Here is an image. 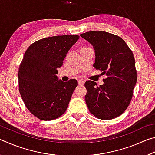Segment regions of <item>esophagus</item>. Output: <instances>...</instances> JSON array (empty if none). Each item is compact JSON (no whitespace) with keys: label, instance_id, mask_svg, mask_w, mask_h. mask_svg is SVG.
I'll list each match as a JSON object with an SVG mask.
<instances>
[{"label":"esophagus","instance_id":"esophagus-1","mask_svg":"<svg viewBox=\"0 0 155 155\" xmlns=\"http://www.w3.org/2000/svg\"><path fill=\"white\" fill-rule=\"evenodd\" d=\"M78 83L80 85H83L84 83H85V81L83 80V79H78Z\"/></svg>","mask_w":155,"mask_h":155}]
</instances>
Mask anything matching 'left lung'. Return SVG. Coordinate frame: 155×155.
<instances>
[{
  "instance_id": "obj_1",
  "label": "left lung",
  "mask_w": 155,
  "mask_h": 155,
  "mask_svg": "<svg viewBox=\"0 0 155 155\" xmlns=\"http://www.w3.org/2000/svg\"><path fill=\"white\" fill-rule=\"evenodd\" d=\"M81 37L94 47V67L107 76L102 85L92 81L85 82L89 111L101 120L115 118L129 105L137 82L133 52L120 37L105 31H89Z\"/></svg>"
}]
</instances>
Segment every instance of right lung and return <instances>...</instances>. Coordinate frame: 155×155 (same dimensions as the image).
<instances>
[{
    "label": "right lung",
    "mask_w": 155,
    "mask_h": 155,
    "mask_svg": "<svg viewBox=\"0 0 155 155\" xmlns=\"http://www.w3.org/2000/svg\"><path fill=\"white\" fill-rule=\"evenodd\" d=\"M78 35H57L41 39L25 52L18 70L19 91L28 111L41 120H52L65 112L76 79L64 82L57 77L67 52Z\"/></svg>",
    "instance_id": "1"
}]
</instances>
